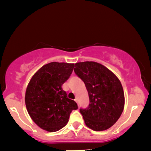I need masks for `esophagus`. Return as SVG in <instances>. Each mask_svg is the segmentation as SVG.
<instances>
[{"instance_id":"esophagus-1","label":"esophagus","mask_w":151,"mask_h":151,"mask_svg":"<svg viewBox=\"0 0 151 151\" xmlns=\"http://www.w3.org/2000/svg\"><path fill=\"white\" fill-rule=\"evenodd\" d=\"M75 101H76V103L78 104V99H75Z\"/></svg>"}]
</instances>
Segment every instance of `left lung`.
Returning <instances> with one entry per match:
<instances>
[{
  "instance_id": "1",
  "label": "left lung",
  "mask_w": 151,
  "mask_h": 151,
  "mask_svg": "<svg viewBox=\"0 0 151 151\" xmlns=\"http://www.w3.org/2000/svg\"><path fill=\"white\" fill-rule=\"evenodd\" d=\"M74 71L85 83L89 97L86 109H80L86 126L104 131L118 121L124 109V91L119 79L96 62L77 63Z\"/></svg>"
}]
</instances>
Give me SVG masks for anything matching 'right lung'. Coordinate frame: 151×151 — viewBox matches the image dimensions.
Instances as JSON below:
<instances>
[{
    "mask_svg": "<svg viewBox=\"0 0 151 151\" xmlns=\"http://www.w3.org/2000/svg\"><path fill=\"white\" fill-rule=\"evenodd\" d=\"M74 64L52 62L42 66L28 85L25 104L30 116L45 131H59L67 123L70 114L78 109L62 86L73 73Z\"/></svg>",
    "mask_w": 151,
    "mask_h": 151,
    "instance_id": "add662e5",
    "label": "right lung"
}]
</instances>
